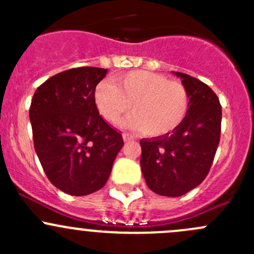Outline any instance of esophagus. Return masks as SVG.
Returning <instances> with one entry per match:
<instances>
[{"instance_id": "1", "label": "esophagus", "mask_w": 254, "mask_h": 254, "mask_svg": "<svg viewBox=\"0 0 254 254\" xmlns=\"http://www.w3.org/2000/svg\"><path fill=\"white\" fill-rule=\"evenodd\" d=\"M123 140H124L125 142H129V141H134L135 137L132 136L131 134H127V132H124V134H123Z\"/></svg>"}]
</instances>
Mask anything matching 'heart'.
<instances>
[{"mask_svg":"<svg viewBox=\"0 0 254 254\" xmlns=\"http://www.w3.org/2000/svg\"><path fill=\"white\" fill-rule=\"evenodd\" d=\"M93 101L99 114L109 123H117L130 104L132 114L123 120V127L152 137L175 131L189 109V93L181 82L143 70L120 73L112 82H99Z\"/></svg>","mask_w":254,"mask_h":254,"instance_id":"b5f03b06","label":"heart"}]
</instances>
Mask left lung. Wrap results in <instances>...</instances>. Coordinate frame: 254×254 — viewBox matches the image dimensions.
<instances>
[{
	"label": "left lung",
	"mask_w": 254,
	"mask_h": 254,
	"mask_svg": "<svg viewBox=\"0 0 254 254\" xmlns=\"http://www.w3.org/2000/svg\"><path fill=\"white\" fill-rule=\"evenodd\" d=\"M173 75L189 93L186 119L171 134L140 141L146 184L163 196L184 195L205 179L221 132V106L215 92L187 73Z\"/></svg>",
	"instance_id": "8db88e82"
}]
</instances>
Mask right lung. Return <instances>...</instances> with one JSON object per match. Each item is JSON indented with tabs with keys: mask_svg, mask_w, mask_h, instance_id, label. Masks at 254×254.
<instances>
[{
	"mask_svg": "<svg viewBox=\"0 0 254 254\" xmlns=\"http://www.w3.org/2000/svg\"><path fill=\"white\" fill-rule=\"evenodd\" d=\"M108 70L77 67L53 76L33 96L34 148L49 181L70 195L99 190L122 150V134L97 111L93 92Z\"/></svg>",
	"mask_w": 254,
	"mask_h": 254,
	"instance_id": "right-lung-1",
	"label": "right lung"
}]
</instances>
